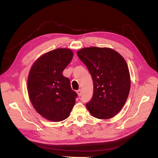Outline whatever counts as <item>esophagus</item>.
<instances>
[{
  "label": "esophagus",
  "mask_w": 158,
  "mask_h": 158,
  "mask_svg": "<svg viewBox=\"0 0 158 158\" xmlns=\"http://www.w3.org/2000/svg\"><path fill=\"white\" fill-rule=\"evenodd\" d=\"M77 94H78V96H80L81 95V94H82V92H81V89H78L77 91Z\"/></svg>",
  "instance_id": "obj_1"
}]
</instances>
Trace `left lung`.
Instances as JSON below:
<instances>
[{
	"label": "left lung",
	"mask_w": 158,
	"mask_h": 158,
	"mask_svg": "<svg viewBox=\"0 0 158 158\" xmlns=\"http://www.w3.org/2000/svg\"><path fill=\"white\" fill-rule=\"evenodd\" d=\"M77 56L93 79V96L86 103L87 109L96 118H111L122 109L130 92V76L126 60L107 48H83Z\"/></svg>",
	"instance_id": "obj_1"
}]
</instances>
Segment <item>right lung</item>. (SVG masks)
Listing matches in <instances>:
<instances>
[{"label": "right lung", "mask_w": 158, "mask_h": 158, "mask_svg": "<svg viewBox=\"0 0 158 158\" xmlns=\"http://www.w3.org/2000/svg\"><path fill=\"white\" fill-rule=\"evenodd\" d=\"M73 53L60 48L43 54L31 69L28 79L30 100L40 115L52 122L66 119L75 104L77 94L62 75Z\"/></svg>", "instance_id": "obj_1"}]
</instances>
